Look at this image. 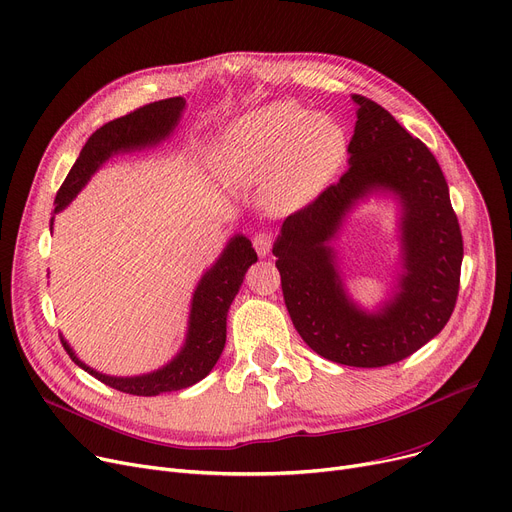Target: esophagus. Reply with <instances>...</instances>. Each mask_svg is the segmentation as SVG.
Masks as SVG:
<instances>
[{"label": "esophagus", "mask_w": 512, "mask_h": 512, "mask_svg": "<svg viewBox=\"0 0 512 512\" xmlns=\"http://www.w3.org/2000/svg\"><path fill=\"white\" fill-rule=\"evenodd\" d=\"M271 236L267 232H259L253 236V247L259 253V257H267L271 253Z\"/></svg>", "instance_id": "1"}]
</instances>
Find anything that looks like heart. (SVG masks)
I'll return each mask as SVG.
<instances>
[{
	"mask_svg": "<svg viewBox=\"0 0 512 512\" xmlns=\"http://www.w3.org/2000/svg\"><path fill=\"white\" fill-rule=\"evenodd\" d=\"M226 173L265 183L269 206L296 212L333 181L348 154V133L337 117L276 100L238 117L220 142Z\"/></svg>",
	"mask_w": 512,
	"mask_h": 512,
	"instance_id": "1",
	"label": "heart"
}]
</instances>
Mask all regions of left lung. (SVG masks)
<instances>
[{"instance_id": "left-lung-1", "label": "left lung", "mask_w": 512, "mask_h": 512, "mask_svg": "<svg viewBox=\"0 0 512 512\" xmlns=\"http://www.w3.org/2000/svg\"><path fill=\"white\" fill-rule=\"evenodd\" d=\"M352 100L350 168L311 206L284 220L271 251L304 344L337 364L377 368L412 356L451 319L463 238L432 152L377 102L360 94ZM372 196L396 201L400 261L388 296L364 310L347 292L332 243L353 210Z\"/></svg>"}]
</instances>
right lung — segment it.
<instances>
[{"label": "right lung", "instance_id": "right-lung-1", "mask_svg": "<svg viewBox=\"0 0 512 512\" xmlns=\"http://www.w3.org/2000/svg\"><path fill=\"white\" fill-rule=\"evenodd\" d=\"M183 111L185 98L173 96L152 102V105H146L125 117L113 119L96 129L84 144L70 175L65 177L61 189L57 191L49 230H53L55 214L70 206L102 164L117 154L140 152L168 140L181 123ZM255 261L257 253L249 238L241 232L234 234L218 255V259L203 271V276L193 290L187 333L181 350L164 366L152 372L133 374V377H111V374L98 372L82 362L63 335L61 344L82 370L117 391L140 397H154L160 393L187 389L201 379H206L220 360L226 344L228 309L243 286L247 269Z\"/></svg>", "mask_w": 512, "mask_h": 512}]
</instances>
